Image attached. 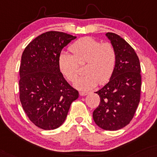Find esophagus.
<instances>
[{
	"label": "esophagus",
	"mask_w": 157,
	"mask_h": 157,
	"mask_svg": "<svg viewBox=\"0 0 157 157\" xmlns=\"http://www.w3.org/2000/svg\"><path fill=\"white\" fill-rule=\"evenodd\" d=\"M88 92H86V91H80V96H86L88 95Z\"/></svg>",
	"instance_id": "34e87169"
}]
</instances>
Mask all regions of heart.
Segmentation results:
<instances>
[{
    "instance_id": "obj_1",
    "label": "heart",
    "mask_w": 157,
    "mask_h": 157,
    "mask_svg": "<svg viewBox=\"0 0 157 157\" xmlns=\"http://www.w3.org/2000/svg\"><path fill=\"white\" fill-rule=\"evenodd\" d=\"M72 55L62 52L58 57V67L70 82L78 75L79 65L86 63V75L75 81L74 86L80 90L93 88L97 83H107L112 77L116 63V52L110 43H101L90 37L75 41L69 48Z\"/></svg>"
}]
</instances>
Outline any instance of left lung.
Wrapping results in <instances>:
<instances>
[{"instance_id":"8db88e82","label":"left lung","mask_w":157,"mask_h":157,"mask_svg":"<svg viewBox=\"0 0 157 157\" xmlns=\"http://www.w3.org/2000/svg\"><path fill=\"white\" fill-rule=\"evenodd\" d=\"M116 52V63L109 82L95 92L100 97L93 113L96 124L116 131L129 124L137 108L141 90L140 64L135 51L120 36L107 33Z\"/></svg>"}]
</instances>
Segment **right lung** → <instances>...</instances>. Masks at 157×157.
<instances>
[{
	"mask_svg": "<svg viewBox=\"0 0 157 157\" xmlns=\"http://www.w3.org/2000/svg\"><path fill=\"white\" fill-rule=\"evenodd\" d=\"M59 31H48L30 42L20 67V99L28 118L44 130L57 129L65 121L78 91L67 82L58 67L64 47L76 39Z\"/></svg>",
	"mask_w": 157,
	"mask_h": 157,
	"instance_id": "add662e5",
	"label": "right lung"
}]
</instances>
